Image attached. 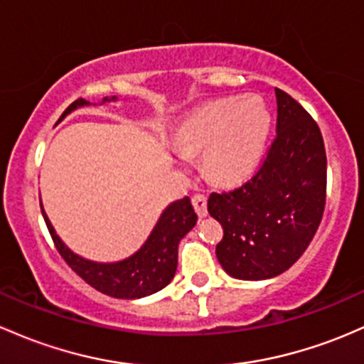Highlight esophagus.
Segmentation results:
<instances>
[{"label": "esophagus", "mask_w": 364, "mask_h": 364, "mask_svg": "<svg viewBox=\"0 0 364 364\" xmlns=\"http://www.w3.org/2000/svg\"><path fill=\"white\" fill-rule=\"evenodd\" d=\"M192 204H193L195 211H197L200 220H202V218L208 216V198H205L204 195H193Z\"/></svg>", "instance_id": "obj_1"}]
</instances>
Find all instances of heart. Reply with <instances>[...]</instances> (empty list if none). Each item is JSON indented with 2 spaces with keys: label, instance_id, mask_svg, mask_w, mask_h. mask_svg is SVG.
<instances>
[{
  "label": "heart",
  "instance_id": "1",
  "mask_svg": "<svg viewBox=\"0 0 364 364\" xmlns=\"http://www.w3.org/2000/svg\"><path fill=\"white\" fill-rule=\"evenodd\" d=\"M220 139V136L216 139L211 141V136H202V143H216ZM270 139H272V120L269 118V122L265 124V120L262 118H251L250 122H242V125L239 127V132L235 134L230 146V156H237L240 153L247 152L244 162L235 164V166H227V164L213 162L209 160L208 167L213 172L214 178L220 183L225 185H232V183L239 181L252 164H256L259 160V156L263 155V151L269 146Z\"/></svg>",
  "mask_w": 364,
  "mask_h": 364
}]
</instances>
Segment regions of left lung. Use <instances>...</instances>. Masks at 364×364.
<instances>
[{
    "label": "left lung",
    "instance_id": "left-lung-1",
    "mask_svg": "<svg viewBox=\"0 0 364 364\" xmlns=\"http://www.w3.org/2000/svg\"><path fill=\"white\" fill-rule=\"evenodd\" d=\"M277 125L262 167L240 188L211 193L223 227L216 256L228 275L259 281L286 272L319 230L326 202V153L316 122L274 90Z\"/></svg>",
    "mask_w": 364,
    "mask_h": 364
}]
</instances>
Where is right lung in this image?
<instances>
[{
	"instance_id": "add662e5",
	"label": "right lung",
	"mask_w": 364,
	"mask_h": 364,
	"mask_svg": "<svg viewBox=\"0 0 364 364\" xmlns=\"http://www.w3.org/2000/svg\"><path fill=\"white\" fill-rule=\"evenodd\" d=\"M109 101H117V95L105 97L102 105ZM89 105L90 101L78 99L68 106L57 124H60L76 108ZM195 223L197 214L188 197L172 202L159 218L146 242L134 255L118 262H94L76 255L60 240L59 235H55L50 223L48 230L68 265L95 289L114 298H143L160 291L172 281L178 267V244L192 230Z\"/></svg>"
}]
</instances>
